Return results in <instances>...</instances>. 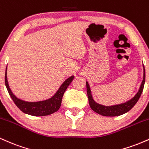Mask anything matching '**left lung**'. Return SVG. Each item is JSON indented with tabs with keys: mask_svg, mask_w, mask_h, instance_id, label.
Segmentation results:
<instances>
[{
	"mask_svg": "<svg viewBox=\"0 0 149 149\" xmlns=\"http://www.w3.org/2000/svg\"><path fill=\"white\" fill-rule=\"evenodd\" d=\"M145 83V69L144 66H143V78L142 83H141V86H140L139 90L138 91L136 95L133 97L132 100H130L125 103L118 104V105L115 106H111V107H105V106L101 105L96 103L95 101L92 99L91 91H90V86L88 82H86V86H87V93H88L89 104L90 107L92 110L95 112L97 113L98 114L104 116H118L123 114L129 111L130 109H132L136 102H138L139 99L140 98L141 93H142L143 90V86H144Z\"/></svg>",
	"mask_w": 149,
	"mask_h": 149,
	"instance_id": "8db88e82",
	"label": "left lung"
}]
</instances>
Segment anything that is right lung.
Returning a JSON list of instances; mask_svg holds the SVG:
<instances>
[{
    "mask_svg": "<svg viewBox=\"0 0 149 149\" xmlns=\"http://www.w3.org/2000/svg\"><path fill=\"white\" fill-rule=\"evenodd\" d=\"M73 78H74V76H72L65 80L64 83L61 85V87L58 90V91L56 92L55 95L52 97H51L50 99L36 102H25V101L17 98L13 95V93L11 92L9 88L8 80H7V68L6 75H5V83H6L7 90H8V93L11 97L12 100H13L17 107L22 112L31 116H45L54 113V112L59 110V109L61 107V100H62V97L64 96V92L73 80Z\"/></svg>",
    "mask_w": 149,
    "mask_h": 149,
    "instance_id": "add662e5",
    "label": "right lung"
}]
</instances>
